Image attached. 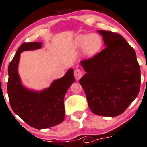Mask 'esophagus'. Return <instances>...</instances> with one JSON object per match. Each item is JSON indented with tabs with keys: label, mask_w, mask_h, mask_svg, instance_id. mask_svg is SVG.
Masks as SVG:
<instances>
[{
	"label": "esophagus",
	"mask_w": 147,
	"mask_h": 147,
	"mask_svg": "<svg viewBox=\"0 0 147 147\" xmlns=\"http://www.w3.org/2000/svg\"><path fill=\"white\" fill-rule=\"evenodd\" d=\"M74 74H75V78L76 80H79V79H80L81 77L83 76V72H82V71L80 70L79 69H75Z\"/></svg>",
	"instance_id": "34e87169"
}]
</instances>
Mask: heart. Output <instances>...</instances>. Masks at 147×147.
Returning <instances> with one entry per match:
<instances>
[{
	"mask_svg": "<svg viewBox=\"0 0 147 147\" xmlns=\"http://www.w3.org/2000/svg\"><path fill=\"white\" fill-rule=\"evenodd\" d=\"M75 49H83V53L86 57L90 58L98 53L103 46V39L98 34H80L72 42Z\"/></svg>",
	"mask_w": 147,
	"mask_h": 147,
	"instance_id": "heart-1",
	"label": "heart"
}]
</instances>
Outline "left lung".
Listing matches in <instances>:
<instances>
[{"label":"left lung","mask_w":147,"mask_h":147,"mask_svg":"<svg viewBox=\"0 0 147 147\" xmlns=\"http://www.w3.org/2000/svg\"><path fill=\"white\" fill-rule=\"evenodd\" d=\"M106 46L96 56L80 61L86 72L80 80L94 114L116 117L138 96L141 70L134 49L122 35L98 30Z\"/></svg>","instance_id":"1"}]
</instances>
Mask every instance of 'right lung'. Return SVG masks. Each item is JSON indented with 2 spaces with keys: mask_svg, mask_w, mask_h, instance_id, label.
<instances>
[{
  "mask_svg": "<svg viewBox=\"0 0 147 147\" xmlns=\"http://www.w3.org/2000/svg\"><path fill=\"white\" fill-rule=\"evenodd\" d=\"M42 42H24L17 49L8 68L7 90L11 109L29 125L44 129L59 125L64 120V98L75 82L74 71L69 69L62 78L55 80L51 86L40 91L30 90L22 84L18 73L20 54L24 51L36 50Z\"/></svg>",
  "mask_w": 147,
  "mask_h": 147,
  "instance_id": "1",
  "label": "right lung"
}]
</instances>
